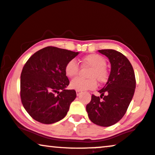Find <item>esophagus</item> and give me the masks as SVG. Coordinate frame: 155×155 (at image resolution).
<instances>
[{"mask_svg": "<svg viewBox=\"0 0 155 155\" xmlns=\"http://www.w3.org/2000/svg\"><path fill=\"white\" fill-rule=\"evenodd\" d=\"M76 95H77V96H79L80 94H81V91H77V90H76Z\"/></svg>", "mask_w": 155, "mask_h": 155, "instance_id": "34e87169", "label": "esophagus"}]
</instances>
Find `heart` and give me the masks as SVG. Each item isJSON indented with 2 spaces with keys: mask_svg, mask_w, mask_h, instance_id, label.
<instances>
[{
  "mask_svg": "<svg viewBox=\"0 0 155 155\" xmlns=\"http://www.w3.org/2000/svg\"><path fill=\"white\" fill-rule=\"evenodd\" d=\"M84 66L91 68L87 74L89 79H83L77 78L70 83V87L77 91H85L93 89L97 87V81L99 83H104L108 79V71L107 68V60L99 54H93L84 56L82 60ZM64 72L68 78L77 76L79 72V65L74 59H71L66 63Z\"/></svg>",
  "mask_w": 155,
  "mask_h": 155,
  "instance_id": "b5f03b06",
  "label": "heart"
}]
</instances>
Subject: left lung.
<instances>
[{
    "label": "left lung",
    "instance_id": "1",
    "mask_svg": "<svg viewBox=\"0 0 155 155\" xmlns=\"http://www.w3.org/2000/svg\"><path fill=\"white\" fill-rule=\"evenodd\" d=\"M98 51L109 58L111 71L107 84L99 91L100 97L92 95L86 109L92 122L109 127L126 113L134 96L136 79L132 64L124 55L113 49Z\"/></svg>",
    "mask_w": 155,
    "mask_h": 155
}]
</instances>
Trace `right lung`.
Segmentation results:
<instances>
[{
    "mask_svg": "<svg viewBox=\"0 0 155 155\" xmlns=\"http://www.w3.org/2000/svg\"><path fill=\"white\" fill-rule=\"evenodd\" d=\"M79 54L48 46L27 61L21 74V98L23 107L35 120L49 124L67 114L76 94L75 90L66 89L69 80L64 68Z\"/></svg>",
    "mask_w": 155,
    "mask_h": 155,
    "instance_id": "1",
    "label": "right lung"
}]
</instances>
